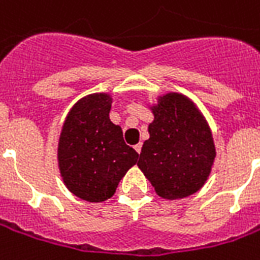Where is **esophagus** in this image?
Returning a JSON list of instances; mask_svg holds the SVG:
<instances>
[{
  "mask_svg": "<svg viewBox=\"0 0 260 260\" xmlns=\"http://www.w3.org/2000/svg\"><path fill=\"white\" fill-rule=\"evenodd\" d=\"M134 149H135L136 151H138V153L140 154V151H142V143H138V145H135V147H134Z\"/></svg>",
  "mask_w": 260,
  "mask_h": 260,
  "instance_id": "1",
  "label": "esophagus"
}]
</instances>
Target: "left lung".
Here are the masks:
<instances>
[{"instance_id":"obj_1","label":"left lung","mask_w":260,"mask_h":260,"mask_svg":"<svg viewBox=\"0 0 260 260\" xmlns=\"http://www.w3.org/2000/svg\"><path fill=\"white\" fill-rule=\"evenodd\" d=\"M151 110L154 121L138 165L159 197L191 196L207 182L216 155L208 124L193 102L179 93L161 96Z\"/></svg>"}]
</instances>
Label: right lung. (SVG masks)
<instances>
[{"label": "right lung", "instance_id": "add662e5", "mask_svg": "<svg viewBox=\"0 0 260 260\" xmlns=\"http://www.w3.org/2000/svg\"><path fill=\"white\" fill-rule=\"evenodd\" d=\"M111 98L93 93L73 106L61 128L57 159L71 193L89 203L110 199L139 154L124 142L109 117Z\"/></svg>", "mask_w": 260, "mask_h": 260}]
</instances>
